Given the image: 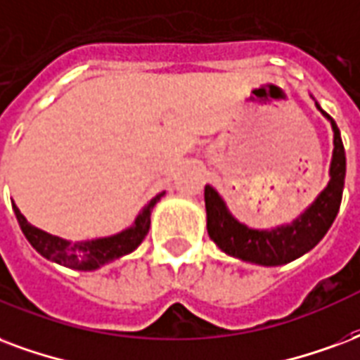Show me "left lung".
Listing matches in <instances>:
<instances>
[{"label": "left lung", "instance_id": "obj_1", "mask_svg": "<svg viewBox=\"0 0 360 360\" xmlns=\"http://www.w3.org/2000/svg\"><path fill=\"white\" fill-rule=\"evenodd\" d=\"M321 112L332 122V129H334V158L330 166V183L319 194V198L305 210V214L300 219H295L292 225L273 229V231L248 229L229 214L219 194L207 185L204 191L207 234L225 254L257 265H284L297 259L300 255L307 254L328 233L342 204L343 183H345V150L336 122L322 108Z\"/></svg>", "mask_w": 360, "mask_h": 360}]
</instances>
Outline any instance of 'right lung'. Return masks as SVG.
<instances>
[{
    "instance_id": "right-lung-1",
    "label": "right lung",
    "mask_w": 360,
    "mask_h": 360,
    "mask_svg": "<svg viewBox=\"0 0 360 360\" xmlns=\"http://www.w3.org/2000/svg\"><path fill=\"white\" fill-rule=\"evenodd\" d=\"M162 196H164V193L154 196L153 200L146 204L145 210L137 215L135 223L126 231L108 236V238L78 242V244H70L68 240H63L58 236H53V234L30 225L15 204H13V210H15V215H17V221L22 229L24 236L28 238L32 246L36 248V252H39L47 259L58 263V265L78 269V271H93V269H98L105 263H110L122 255L129 254L145 240L146 233L150 229V212Z\"/></svg>"
}]
</instances>
